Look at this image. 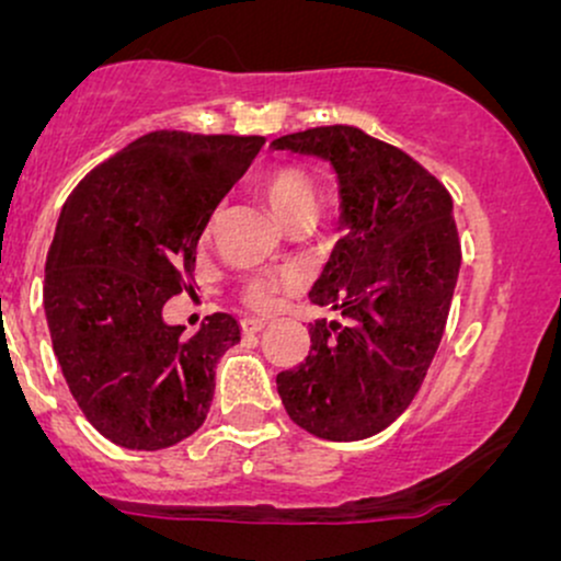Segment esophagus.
I'll return each mask as SVG.
<instances>
[{
    "label": "esophagus",
    "mask_w": 561,
    "mask_h": 561,
    "mask_svg": "<svg viewBox=\"0 0 561 561\" xmlns=\"http://www.w3.org/2000/svg\"><path fill=\"white\" fill-rule=\"evenodd\" d=\"M263 327H266V321H261V319H253V317H244V319H242V332H244V334L261 332Z\"/></svg>",
    "instance_id": "34e87169"
}]
</instances>
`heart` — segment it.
Segmentation results:
<instances>
[{
  "instance_id": "heart-1",
  "label": "heart",
  "mask_w": 561,
  "mask_h": 561,
  "mask_svg": "<svg viewBox=\"0 0 561 561\" xmlns=\"http://www.w3.org/2000/svg\"><path fill=\"white\" fill-rule=\"evenodd\" d=\"M255 186H259L261 197L272 205V210L285 221L287 227L295 224H308L317 214V186H313L311 173H308L298 163H272L266 165L259 176H255ZM214 227L210 218L208 229ZM298 287V276L293 272H276V274H255L248 276L242 285V300L244 306L253 308L259 313H268L279 302V298L289 289Z\"/></svg>"
}]
</instances>
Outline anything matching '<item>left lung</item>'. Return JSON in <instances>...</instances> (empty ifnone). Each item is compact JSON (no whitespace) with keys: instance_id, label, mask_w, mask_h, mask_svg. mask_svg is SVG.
Masks as SVG:
<instances>
[{"instance_id":"1","label":"left lung","mask_w":561,"mask_h":561,"mask_svg":"<svg viewBox=\"0 0 561 561\" xmlns=\"http://www.w3.org/2000/svg\"><path fill=\"white\" fill-rule=\"evenodd\" d=\"M276 150L330 160L347 234L311 300V353L276 388L289 420L324 440H364L409 409L433 364L461 266L448 190L414 158L356 126H317Z\"/></svg>"}]
</instances>
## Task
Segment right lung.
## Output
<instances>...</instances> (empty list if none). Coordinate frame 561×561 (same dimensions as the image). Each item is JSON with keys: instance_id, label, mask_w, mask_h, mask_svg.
<instances>
[{"instance_id": "1", "label": "right lung", "mask_w": 561, "mask_h": 561, "mask_svg": "<svg viewBox=\"0 0 561 561\" xmlns=\"http://www.w3.org/2000/svg\"><path fill=\"white\" fill-rule=\"evenodd\" d=\"M263 137L150 131L70 192L44 276L49 337L76 403L115 446L160 450L208 416L216 364L240 321H163L195 282L197 242Z\"/></svg>"}]
</instances>
